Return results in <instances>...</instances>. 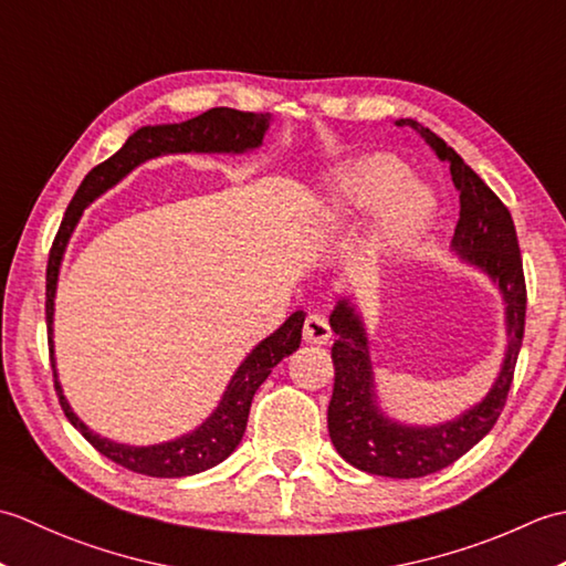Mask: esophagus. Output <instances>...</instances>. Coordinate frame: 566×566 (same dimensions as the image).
Listing matches in <instances>:
<instances>
[{
	"instance_id": "esophagus-1",
	"label": "esophagus",
	"mask_w": 566,
	"mask_h": 566,
	"mask_svg": "<svg viewBox=\"0 0 566 566\" xmlns=\"http://www.w3.org/2000/svg\"><path fill=\"white\" fill-rule=\"evenodd\" d=\"M331 335H333V331H331L326 318L318 316V314L306 316V321H304V340L306 343L326 345L331 340Z\"/></svg>"
}]
</instances>
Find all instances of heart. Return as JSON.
I'll return each mask as SVG.
<instances>
[{
	"label": "heart",
	"mask_w": 566,
	"mask_h": 566,
	"mask_svg": "<svg viewBox=\"0 0 566 566\" xmlns=\"http://www.w3.org/2000/svg\"><path fill=\"white\" fill-rule=\"evenodd\" d=\"M406 167L391 155H367L333 175L328 187V207L333 216L379 209V238L387 248H406L426 231L436 201L418 182H403Z\"/></svg>",
	"instance_id": "1"
}]
</instances>
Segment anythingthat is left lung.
Masks as SVG:
<instances>
[{"mask_svg": "<svg viewBox=\"0 0 566 566\" xmlns=\"http://www.w3.org/2000/svg\"><path fill=\"white\" fill-rule=\"evenodd\" d=\"M396 126H411L440 160L450 163L452 182L460 191V221L454 226L452 250L464 262L489 274L506 302V357L494 387L460 418L440 426H403L381 413L375 394V371L369 363L365 323L355 306L340 298L331 314L335 384L328 403V432L345 462L367 474L391 479H418L440 472L494 428L513 384L515 363L525 333V274L518 235L511 211L491 191L484 179L457 155L448 143L413 118H399Z\"/></svg>", "mask_w": 566, "mask_h": 566, "instance_id": "1", "label": "left lung"}]
</instances>
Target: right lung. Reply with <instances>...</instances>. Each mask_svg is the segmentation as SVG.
<instances>
[{
    "label": "right lung",
    "mask_w": 566,
    "mask_h": 566,
    "mask_svg": "<svg viewBox=\"0 0 566 566\" xmlns=\"http://www.w3.org/2000/svg\"><path fill=\"white\" fill-rule=\"evenodd\" d=\"M268 128L270 114L238 112L228 109V106H216V109L203 112L201 116L189 118V122L182 124L143 126L134 136H128L122 150L114 153L109 160H104L84 177V182L80 185L77 195L72 197L70 207L63 216V223L57 228L45 270V323L57 399L70 423L82 432L84 440H87L94 450H99L104 457H109L112 462L122 464L136 474L177 479L199 474L203 469L221 464L226 457L238 448V442L243 440L252 396L260 389V384L270 377L272 367L280 365L282 359L286 355H292L298 343H302V328L306 316L304 311H296V314L286 318L270 338H264L255 350L243 359V365L235 369L233 379L228 381L223 399L216 406V411L203 420L197 430L163 444L134 448V444L114 442L109 438H99L97 432H92L75 413H72V408L63 396V389H60L53 357V298L57 286L60 260H63L67 240L72 231H75L82 211L87 209V203L97 199L102 191L114 187L118 179L126 177L140 163L167 153H248L262 146L264 130Z\"/></svg>",
    "instance_id": "add662e5"
}]
</instances>
